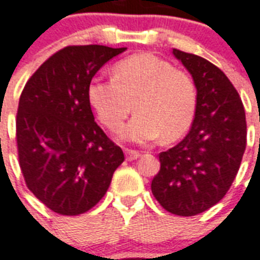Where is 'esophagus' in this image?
Returning a JSON list of instances; mask_svg holds the SVG:
<instances>
[{"label": "esophagus", "mask_w": 260, "mask_h": 260, "mask_svg": "<svg viewBox=\"0 0 260 260\" xmlns=\"http://www.w3.org/2000/svg\"><path fill=\"white\" fill-rule=\"evenodd\" d=\"M125 155L128 161H134V159H138L140 156V152L135 151V150H125Z\"/></svg>", "instance_id": "obj_1"}]
</instances>
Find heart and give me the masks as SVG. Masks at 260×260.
Returning a JSON list of instances; mask_svg holds the SVG:
<instances>
[{
	"instance_id": "b5f03b06",
	"label": "heart",
	"mask_w": 260,
	"mask_h": 260,
	"mask_svg": "<svg viewBox=\"0 0 260 260\" xmlns=\"http://www.w3.org/2000/svg\"><path fill=\"white\" fill-rule=\"evenodd\" d=\"M87 96L101 122L113 132L135 109L136 116L122 128L121 138L136 143L180 139L191 128L198 105L193 79L148 53L118 61L112 80L92 79Z\"/></svg>"
}]
</instances>
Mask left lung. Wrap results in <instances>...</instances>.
Masks as SVG:
<instances>
[{"label":"left lung","mask_w":260,"mask_h":260,"mask_svg":"<svg viewBox=\"0 0 260 260\" xmlns=\"http://www.w3.org/2000/svg\"><path fill=\"white\" fill-rule=\"evenodd\" d=\"M173 55L191 73L198 105L187 136L159 154L161 169L151 191L166 211L191 217L229 191L247 144V122L240 95L221 69L177 49Z\"/></svg>","instance_id":"left-lung-1"}]
</instances>
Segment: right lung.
Instances as JSON below:
<instances>
[{"mask_svg": "<svg viewBox=\"0 0 260 260\" xmlns=\"http://www.w3.org/2000/svg\"><path fill=\"white\" fill-rule=\"evenodd\" d=\"M126 47L68 46L29 77L16 120L25 184L61 215H79L105 196L124 152L94 121L87 90L109 59Z\"/></svg>", "mask_w": 260, "mask_h": 260, "instance_id": "right-lung-1", "label": "right lung"}]
</instances>
